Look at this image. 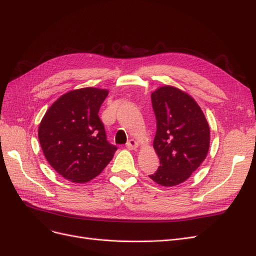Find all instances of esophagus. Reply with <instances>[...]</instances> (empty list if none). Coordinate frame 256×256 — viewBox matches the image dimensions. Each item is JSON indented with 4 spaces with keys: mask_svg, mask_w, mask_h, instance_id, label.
<instances>
[{
    "mask_svg": "<svg viewBox=\"0 0 256 256\" xmlns=\"http://www.w3.org/2000/svg\"><path fill=\"white\" fill-rule=\"evenodd\" d=\"M138 146V143L136 140H134V138H131V140H129L126 144V147L128 150H136Z\"/></svg>",
    "mask_w": 256,
    "mask_h": 256,
    "instance_id": "esophagus-1",
    "label": "esophagus"
}]
</instances>
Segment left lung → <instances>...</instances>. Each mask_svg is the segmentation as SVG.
Instances as JSON below:
<instances>
[{
	"label": "left lung",
	"mask_w": 256,
	"mask_h": 256,
	"mask_svg": "<svg viewBox=\"0 0 256 256\" xmlns=\"http://www.w3.org/2000/svg\"><path fill=\"white\" fill-rule=\"evenodd\" d=\"M157 131L154 148L160 166L150 175L164 187L187 180L207 156L210 130L203 111L187 92L161 86L152 94Z\"/></svg>",
	"instance_id": "8db88e82"
}]
</instances>
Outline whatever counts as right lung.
<instances>
[{
    "mask_svg": "<svg viewBox=\"0 0 256 256\" xmlns=\"http://www.w3.org/2000/svg\"><path fill=\"white\" fill-rule=\"evenodd\" d=\"M109 92L85 88L66 92L42 118L38 138L46 159L74 182H86L112 160L118 150L106 141L98 112Z\"/></svg>",
    "mask_w": 256,
    "mask_h": 256,
    "instance_id": "right-lung-1",
    "label": "right lung"
}]
</instances>
